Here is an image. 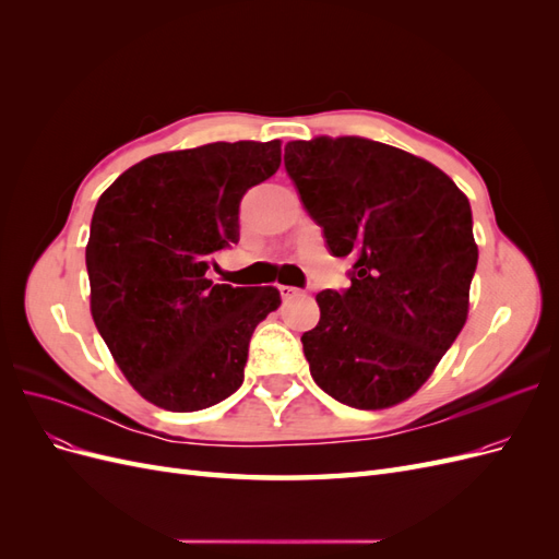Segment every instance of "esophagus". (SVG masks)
<instances>
[{
	"label": "esophagus",
	"mask_w": 559,
	"mask_h": 559,
	"mask_svg": "<svg viewBox=\"0 0 559 559\" xmlns=\"http://www.w3.org/2000/svg\"><path fill=\"white\" fill-rule=\"evenodd\" d=\"M277 289H280V296H282V300H292V298L300 296V289H296V286H286V284H280Z\"/></svg>",
	"instance_id": "1"
}]
</instances>
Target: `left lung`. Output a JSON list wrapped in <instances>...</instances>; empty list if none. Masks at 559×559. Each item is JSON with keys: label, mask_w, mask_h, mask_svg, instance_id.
Instances as JSON below:
<instances>
[{"label": "left lung", "mask_w": 559, "mask_h": 559, "mask_svg": "<svg viewBox=\"0 0 559 559\" xmlns=\"http://www.w3.org/2000/svg\"><path fill=\"white\" fill-rule=\"evenodd\" d=\"M284 167L352 286L317 294L314 382L359 411L411 399L466 324L478 265L468 198L425 158L364 138L289 142Z\"/></svg>", "instance_id": "obj_1"}]
</instances>
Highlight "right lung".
<instances>
[{"label":"right lung","instance_id":"add662e5","mask_svg":"<svg viewBox=\"0 0 559 559\" xmlns=\"http://www.w3.org/2000/svg\"><path fill=\"white\" fill-rule=\"evenodd\" d=\"M282 144L214 142L144 158L99 195L86 267L91 312L128 382L158 408L193 413L245 380L275 286L214 284V253L240 240V200Z\"/></svg>","mask_w":559,"mask_h":559}]
</instances>
